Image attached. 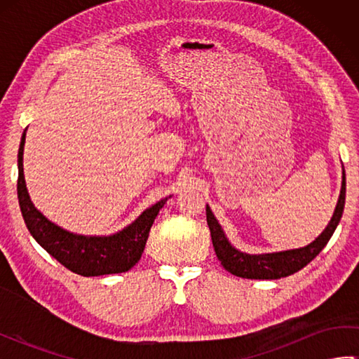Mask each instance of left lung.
Listing matches in <instances>:
<instances>
[{
  "mask_svg": "<svg viewBox=\"0 0 359 359\" xmlns=\"http://www.w3.org/2000/svg\"><path fill=\"white\" fill-rule=\"evenodd\" d=\"M346 203V171L342 168V184L339 199L334 208L333 216L325 230L318 236V238L309 243L307 247L279 251V253H265V255H247L242 251L236 250L219 225L215 215H212L210 207L207 205V222L211 231L212 247L217 255L220 264L224 265L226 271H230L234 276L247 278V279H280L290 276L296 271L304 269L313 259L321 253L323 248L330 241L334 230L342 217Z\"/></svg>",
  "mask_w": 359,
  "mask_h": 359,
  "instance_id": "8db88e82",
  "label": "left lung"
}]
</instances>
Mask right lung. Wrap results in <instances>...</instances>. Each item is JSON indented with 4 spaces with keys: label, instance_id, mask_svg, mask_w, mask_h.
<instances>
[{
    "label": "right lung",
    "instance_id": "obj_1",
    "mask_svg": "<svg viewBox=\"0 0 359 359\" xmlns=\"http://www.w3.org/2000/svg\"><path fill=\"white\" fill-rule=\"evenodd\" d=\"M26 131L18 149V202L22 219L34 239L57 261L81 276H103L131 270L140 261L149 230L168 197L144 210L131 225L111 236H83L63 230L38 211L26 188L22 171V151Z\"/></svg>",
    "mask_w": 359,
    "mask_h": 359
}]
</instances>
